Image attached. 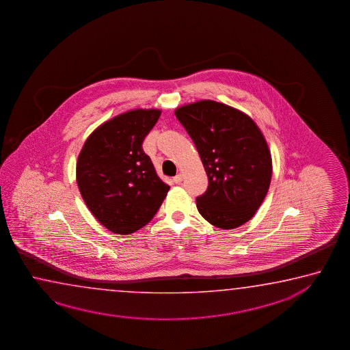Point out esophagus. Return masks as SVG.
I'll use <instances>...</instances> for the list:
<instances>
[{"instance_id": "esophagus-1", "label": "esophagus", "mask_w": 350, "mask_h": 350, "mask_svg": "<svg viewBox=\"0 0 350 350\" xmlns=\"http://www.w3.org/2000/svg\"><path fill=\"white\" fill-rule=\"evenodd\" d=\"M183 181V174H178L175 178H174V183H176V184H180Z\"/></svg>"}]
</instances>
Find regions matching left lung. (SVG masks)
<instances>
[{
  "label": "left lung",
  "mask_w": 350,
  "mask_h": 350,
  "mask_svg": "<svg viewBox=\"0 0 350 350\" xmlns=\"http://www.w3.org/2000/svg\"><path fill=\"white\" fill-rule=\"evenodd\" d=\"M175 116L193 140L208 187L196 198L207 222L233 229L248 222L267 196L273 161L267 140L248 115L224 103L202 100L176 108Z\"/></svg>",
  "instance_id": "obj_1"
}]
</instances>
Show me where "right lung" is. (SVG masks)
Returning <instances> with one entry per match:
<instances>
[{"label":"right lung","mask_w":350,"mask_h":350,"mask_svg":"<svg viewBox=\"0 0 350 350\" xmlns=\"http://www.w3.org/2000/svg\"><path fill=\"white\" fill-rule=\"evenodd\" d=\"M159 109H132L96 128L79 154L77 181L96 219L117 234L150 222L170 189L143 152Z\"/></svg>","instance_id":"add662e5"}]
</instances>
